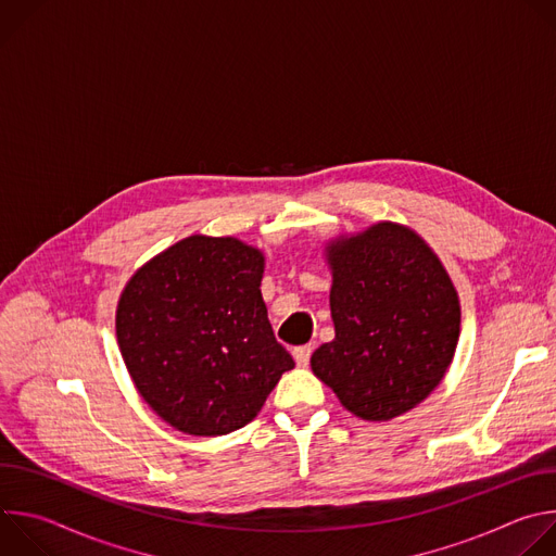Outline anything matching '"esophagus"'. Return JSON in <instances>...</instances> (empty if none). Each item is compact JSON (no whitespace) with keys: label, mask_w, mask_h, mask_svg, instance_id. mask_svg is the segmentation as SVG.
<instances>
[{"label":"esophagus","mask_w":556,"mask_h":556,"mask_svg":"<svg viewBox=\"0 0 556 556\" xmlns=\"http://www.w3.org/2000/svg\"><path fill=\"white\" fill-rule=\"evenodd\" d=\"M312 350H314L312 345H301V348H294V350H292V356H294V361H296L299 367H305V365L309 363Z\"/></svg>","instance_id":"1"}]
</instances>
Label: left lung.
<instances>
[{"mask_svg": "<svg viewBox=\"0 0 556 556\" xmlns=\"http://www.w3.org/2000/svg\"><path fill=\"white\" fill-rule=\"evenodd\" d=\"M334 341L309 358L354 416H401L442 382L459 339V299L422 237L393 222L326 247Z\"/></svg>", "mask_w": 556, "mask_h": 556, "instance_id": "1", "label": "left lung"}]
</instances>
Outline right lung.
Here are the masks:
<instances>
[{
	"mask_svg": "<svg viewBox=\"0 0 556 556\" xmlns=\"http://www.w3.org/2000/svg\"><path fill=\"white\" fill-rule=\"evenodd\" d=\"M264 255L191 235L147 262L116 307V339L142 401L189 435L247 427L294 367L262 299Z\"/></svg>",
	"mask_w": 556,
	"mask_h": 556,
	"instance_id": "1",
	"label": "right lung"
}]
</instances>
